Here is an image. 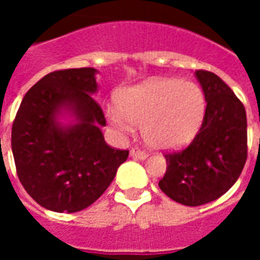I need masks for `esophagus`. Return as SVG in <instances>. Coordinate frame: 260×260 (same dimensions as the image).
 <instances>
[{
    "instance_id": "esophagus-1",
    "label": "esophagus",
    "mask_w": 260,
    "mask_h": 260,
    "mask_svg": "<svg viewBox=\"0 0 260 260\" xmlns=\"http://www.w3.org/2000/svg\"><path fill=\"white\" fill-rule=\"evenodd\" d=\"M131 156L135 158H141V160H143V158L147 157V153L145 152V150L139 149V147H132V149H131Z\"/></svg>"
}]
</instances>
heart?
<instances>
[{
	"instance_id": "1",
	"label": "heart",
	"mask_w": 260,
	"mask_h": 260,
	"mask_svg": "<svg viewBox=\"0 0 260 260\" xmlns=\"http://www.w3.org/2000/svg\"><path fill=\"white\" fill-rule=\"evenodd\" d=\"M118 107H108V121L121 134L142 125L149 146L169 150L186 145L201 129L206 96L195 82L180 78H153L119 91Z\"/></svg>"
}]
</instances>
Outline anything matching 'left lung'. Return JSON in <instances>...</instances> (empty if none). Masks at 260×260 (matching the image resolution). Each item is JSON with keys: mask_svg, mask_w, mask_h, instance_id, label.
Masks as SVG:
<instances>
[{"mask_svg": "<svg viewBox=\"0 0 260 260\" xmlns=\"http://www.w3.org/2000/svg\"><path fill=\"white\" fill-rule=\"evenodd\" d=\"M206 115L193 141L180 152L166 153L167 170L160 189L185 206L216 201L238 180L248 156L246 113L234 91L217 75L199 69Z\"/></svg>", "mask_w": 260, "mask_h": 260, "instance_id": "obj_1", "label": "left lung"}]
</instances>
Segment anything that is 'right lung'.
Returning <instances> with one entry per match:
<instances>
[{
  "instance_id": "right-lung-1",
  "label": "right lung",
  "mask_w": 260,
  "mask_h": 260,
  "mask_svg": "<svg viewBox=\"0 0 260 260\" xmlns=\"http://www.w3.org/2000/svg\"><path fill=\"white\" fill-rule=\"evenodd\" d=\"M96 69L54 71L29 89L12 125V153L26 192L48 210L74 213L90 206L113 182L128 150L108 146L106 117L93 99ZM72 111L78 122L62 127L56 115Z\"/></svg>"
}]
</instances>
